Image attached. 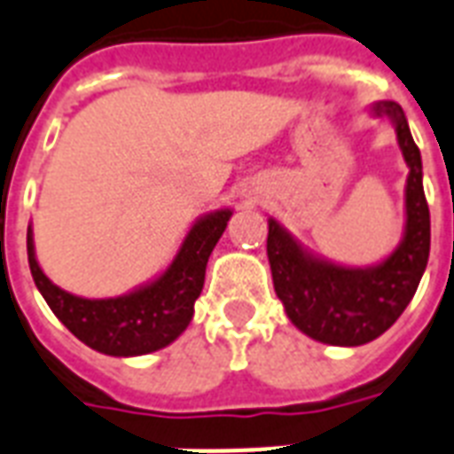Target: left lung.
I'll list each match as a JSON object with an SVG mask.
<instances>
[{
    "instance_id": "left-lung-1",
    "label": "left lung",
    "mask_w": 454,
    "mask_h": 454,
    "mask_svg": "<svg viewBox=\"0 0 454 454\" xmlns=\"http://www.w3.org/2000/svg\"><path fill=\"white\" fill-rule=\"evenodd\" d=\"M373 117L390 119L407 162L404 231L380 263L352 268L333 263L296 241L278 220H268V261L275 294L304 335L335 347L376 340L400 318L417 292L431 251V215L424 196L421 153L397 102L371 105Z\"/></svg>"
}]
</instances>
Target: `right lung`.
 <instances>
[{
	"label": "right lung",
	"mask_w": 454,
	"mask_h": 454,
	"mask_svg": "<svg viewBox=\"0 0 454 454\" xmlns=\"http://www.w3.org/2000/svg\"><path fill=\"white\" fill-rule=\"evenodd\" d=\"M231 207L200 215L186 231L172 263L145 285L107 299H85L54 285L35 255L28 224V263L35 287L57 318L90 349L107 356H141L172 344L193 318L206 282L207 258L230 223Z\"/></svg>",
	"instance_id": "right-lung-1"
}]
</instances>
